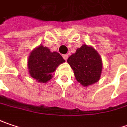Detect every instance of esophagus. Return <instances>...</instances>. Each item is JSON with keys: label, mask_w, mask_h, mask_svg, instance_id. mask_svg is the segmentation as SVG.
Here are the masks:
<instances>
[{"label": "esophagus", "mask_w": 127, "mask_h": 127, "mask_svg": "<svg viewBox=\"0 0 127 127\" xmlns=\"http://www.w3.org/2000/svg\"><path fill=\"white\" fill-rule=\"evenodd\" d=\"M68 55H67V54H64V55H63V58L64 59V60L66 61L67 59H68Z\"/></svg>", "instance_id": "1"}]
</instances>
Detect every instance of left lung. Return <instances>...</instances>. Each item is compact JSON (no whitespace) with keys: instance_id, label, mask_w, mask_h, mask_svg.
<instances>
[{"instance_id":"1","label":"left lung","mask_w":127,"mask_h":127,"mask_svg":"<svg viewBox=\"0 0 127 127\" xmlns=\"http://www.w3.org/2000/svg\"><path fill=\"white\" fill-rule=\"evenodd\" d=\"M68 64L73 69L76 79L83 86H89L100 79L103 63L97 51L91 46L84 44L70 56Z\"/></svg>"}]
</instances>
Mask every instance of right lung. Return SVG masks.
I'll list each match as a JSON object with an SVG mask.
<instances>
[{
	"label": "right lung",
	"instance_id": "right-lung-1",
	"mask_svg": "<svg viewBox=\"0 0 127 127\" xmlns=\"http://www.w3.org/2000/svg\"><path fill=\"white\" fill-rule=\"evenodd\" d=\"M64 62L58 52H51L48 48L41 44L31 52L27 66L31 77L38 82L47 83L52 79L56 68Z\"/></svg>",
	"mask_w": 127,
	"mask_h": 127
}]
</instances>
